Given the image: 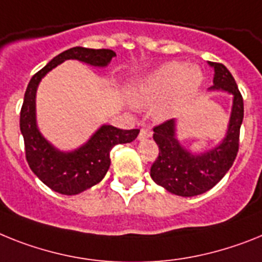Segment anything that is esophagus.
<instances>
[{"label":"esophagus","instance_id":"esophagus-1","mask_svg":"<svg viewBox=\"0 0 262 262\" xmlns=\"http://www.w3.org/2000/svg\"><path fill=\"white\" fill-rule=\"evenodd\" d=\"M151 130H149V129H145V127H142L141 130H140V135H138V140H146V138L151 137Z\"/></svg>","mask_w":262,"mask_h":262}]
</instances>
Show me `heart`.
<instances>
[{"mask_svg":"<svg viewBox=\"0 0 262 262\" xmlns=\"http://www.w3.org/2000/svg\"><path fill=\"white\" fill-rule=\"evenodd\" d=\"M202 83V72L195 65L180 61L162 63L153 72L129 83L127 97L137 106L150 105L160 100L155 116L165 120L172 116L180 105L195 93Z\"/></svg>","mask_w":262,"mask_h":262,"instance_id":"heart-1","label":"heart"}]
</instances>
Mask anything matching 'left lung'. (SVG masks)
<instances>
[{
	"mask_svg": "<svg viewBox=\"0 0 262 262\" xmlns=\"http://www.w3.org/2000/svg\"><path fill=\"white\" fill-rule=\"evenodd\" d=\"M214 69L213 86L233 96L232 113L223 142L208 151L193 155L176 138V120L153 127V140L158 145V157L150 168V177L157 185L181 197L202 194L216 185L236 160L239 127L244 118V100L230 72L223 63L209 62Z\"/></svg>",
	"mask_w": 262,
	"mask_h": 262,
	"instance_id": "obj_1",
	"label": "left lung"
}]
</instances>
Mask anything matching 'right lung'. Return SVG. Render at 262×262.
Instances as JSON below:
<instances>
[{
	"mask_svg": "<svg viewBox=\"0 0 262 262\" xmlns=\"http://www.w3.org/2000/svg\"><path fill=\"white\" fill-rule=\"evenodd\" d=\"M116 57L111 49H88L76 46L60 53L32 77L26 88L19 116V129L25 142L26 161L33 173L46 186L61 194L73 195L92 188L104 179L111 166V150L118 144L136 140L138 129L122 130L102 125L78 149L61 151L54 148L38 130L36 120V93L39 81L48 72L67 60H78L92 67L105 68Z\"/></svg>",
	"mask_w": 262,
	"mask_h": 262,
	"instance_id": "add662e5",
	"label": "right lung"
}]
</instances>
